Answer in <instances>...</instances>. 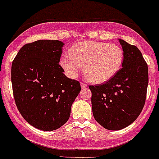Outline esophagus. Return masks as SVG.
I'll return each mask as SVG.
<instances>
[{"label": "esophagus", "instance_id": "34e87169", "mask_svg": "<svg viewBox=\"0 0 159 159\" xmlns=\"http://www.w3.org/2000/svg\"><path fill=\"white\" fill-rule=\"evenodd\" d=\"M81 88H86L87 87V85H86L85 82H81Z\"/></svg>", "mask_w": 159, "mask_h": 159}]
</instances>
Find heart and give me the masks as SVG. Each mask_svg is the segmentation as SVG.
Returning a JSON list of instances; mask_svg holds the SVG:
<instances>
[{
  "instance_id": "obj_1",
  "label": "heart",
  "mask_w": 159,
  "mask_h": 159,
  "mask_svg": "<svg viewBox=\"0 0 159 159\" xmlns=\"http://www.w3.org/2000/svg\"><path fill=\"white\" fill-rule=\"evenodd\" d=\"M123 59V50L119 45L85 41L70 48L69 56L61 60V66L70 78H74L84 66L85 78L94 83H102L118 74Z\"/></svg>"
}]
</instances>
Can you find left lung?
Wrapping results in <instances>:
<instances>
[{"label": "left lung", "mask_w": 159, "mask_h": 159, "mask_svg": "<svg viewBox=\"0 0 159 159\" xmlns=\"http://www.w3.org/2000/svg\"><path fill=\"white\" fill-rule=\"evenodd\" d=\"M124 53L122 67L111 79L89 85L93 115L110 130L125 128L137 119L144 107L148 85V66L135 45L119 39Z\"/></svg>", "instance_id": "left-lung-1"}]
</instances>
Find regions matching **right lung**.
I'll list each match as a JSON object with an SVG mask.
<instances>
[{
	"label": "right lung",
	"instance_id": "add662e5",
	"mask_svg": "<svg viewBox=\"0 0 159 159\" xmlns=\"http://www.w3.org/2000/svg\"><path fill=\"white\" fill-rule=\"evenodd\" d=\"M63 45L57 40L25 44L12 63L16 107L27 122L41 130H55L68 121L81 90L79 81L67 78L58 64Z\"/></svg>",
	"mask_w": 159,
	"mask_h": 159
}]
</instances>
